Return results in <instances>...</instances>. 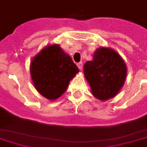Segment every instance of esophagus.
<instances>
[{
	"instance_id": "34e87169",
	"label": "esophagus",
	"mask_w": 147,
	"mask_h": 147,
	"mask_svg": "<svg viewBox=\"0 0 147 147\" xmlns=\"http://www.w3.org/2000/svg\"><path fill=\"white\" fill-rule=\"evenodd\" d=\"M77 66H78V67H79V69H80V70H82V69H83V66H84V64H83L82 62H80V63H77Z\"/></svg>"
}]
</instances>
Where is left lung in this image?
Listing matches in <instances>:
<instances>
[{"mask_svg":"<svg viewBox=\"0 0 147 147\" xmlns=\"http://www.w3.org/2000/svg\"><path fill=\"white\" fill-rule=\"evenodd\" d=\"M84 71L92 95L104 101L115 97L123 88L127 66L115 50L101 47L96 49L93 59L85 63Z\"/></svg>","mask_w":147,"mask_h":147,"instance_id":"left-lung-1","label":"left lung"}]
</instances>
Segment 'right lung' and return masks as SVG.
I'll use <instances>...</instances> for the list:
<instances>
[{"label":"right lung","instance_id":"add662e5","mask_svg":"<svg viewBox=\"0 0 147 147\" xmlns=\"http://www.w3.org/2000/svg\"><path fill=\"white\" fill-rule=\"evenodd\" d=\"M78 72L79 68L59 45L46 46L34 56L30 64L35 88L50 100H56L63 95Z\"/></svg>","mask_w":147,"mask_h":147}]
</instances>
